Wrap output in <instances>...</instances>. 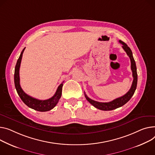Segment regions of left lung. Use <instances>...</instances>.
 Returning a JSON list of instances; mask_svg holds the SVG:
<instances>
[{
    "instance_id": "left-lung-1",
    "label": "left lung",
    "mask_w": 155,
    "mask_h": 155,
    "mask_svg": "<svg viewBox=\"0 0 155 155\" xmlns=\"http://www.w3.org/2000/svg\"><path fill=\"white\" fill-rule=\"evenodd\" d=\"M119 42L122 44V47L124 49V50L126 51L127 54L130 58L131 61V69L133 73V81L131 85V87L129 91L125 95L123 96L119 97L118 98H116L113 100L111 101L110 102H99L95 100H93L88 98L85 93V96L86 99L90 103V104L95 107V108L101 110H104V111H108V110H113L114 109L118 108L119 107H122L125 104L131 99L132 96L133 95L134 93H135L137 86V80H138V75H137V66L135 61L134 60V58L133 57V54L131 49L125 43L122 42L121 40H119Z\"/></svg>"
}]
</instances>
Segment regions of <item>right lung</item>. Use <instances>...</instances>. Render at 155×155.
<instances>
[{"mask_svg": "<svg viewBox=\"0 0 155 155\" xmlns=\"http://www.w3.org/2000/svg\"><path fill=\"white\" fill-rule=\"evenodd\" d=\"M25 47L22 51L21 54L20 55L18 59L17 60V64L15 68V72H14V84L15 87L17 90L18 95H19L20 98L23 101L24 104L28 106L29 108H32L35 110L38 111H47L51 109H53L57 103L58 102L59 99L61 95V91H62V87L64 81L61 83L58 87L55 94L54 95L51 97L49 99L44 100H40L36 98H34L32 97H30L26 94L23 91L20 85V77H19V69L20 67V64H21V60L22 58V54L24 53V51Z\"/></svg>", "mask_w": 155, "mask_h": 155, "instance_id": "add662e5", "label": "right lung"}]
</instances>
